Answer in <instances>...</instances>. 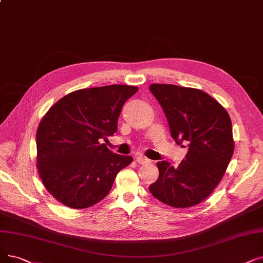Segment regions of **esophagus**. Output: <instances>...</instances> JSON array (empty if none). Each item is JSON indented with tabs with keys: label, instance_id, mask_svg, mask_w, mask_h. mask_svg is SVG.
Wrapping results in <instances>:
<instances>
[{
	"label": "esophagus",
	"instance_id": "34e87169",
	"mask_svg": "<svg viewBox=\"0 0 263 263\" xmlns=\"http://www.w3.org/2000/svg\"><path fill=\"white\" fill-rule=\"evenodd\" d=\"M136 161H138L140 164H147L151 163V160L144 157L143 155H136Z\"/></svg>",
	"mask_w": 263,
	"mask_h": 263
}]
</instances>
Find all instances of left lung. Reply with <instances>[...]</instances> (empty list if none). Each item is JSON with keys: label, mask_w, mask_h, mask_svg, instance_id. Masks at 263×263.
<instances>
[{"label": "left lung", "mask_w": 263, "mask_h": 263, "mask_svg": "<svg viewBox=\"0 0 263 263\" xmlns=\"http://www.w3.org/2000/svg\"><path fill=\"white\" fill-rule=\"evenodd\" d=\"M149 89L164 110L172 138L188 147L177 167L165 160L157 162L159 177L149 191L170 206H195L219 184L232 158L230 116L199 89L168 84H153Z\"/></svg>", "instance_id": "8db88e82"}]
</instances>
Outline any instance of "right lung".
<instances>
[{
    "instance_id": "right-lung-1",
    "label": "right lung",
    "mask_w": 263,
    "mask_h": 263,
    "mask_svg": "<svg viewBox=\"0 0 263 263\" xmlns=\"http://www.w3.org/2000/svg\"><path fill=\"white\" fill-rule=\"evenodd\" d=\"M138 90L124 85L77 90L57 102L40 122L39 173L65 206L86 209L103 200L119 171L133 161L102 142L117 132L121 108Z\"/></svg>"
}]
</instances>
